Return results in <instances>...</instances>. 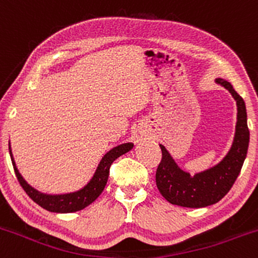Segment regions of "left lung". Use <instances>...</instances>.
Segmentation results:
<instances>
[{"label":"left lung","mask_w":258,"mask_h":258,"mask_svg":"<svg viewBox=\"0 0 258 258\" xmlns=\"http://www.w3.org/2000/svg\"><path fill=\"white\" fill-rule=\"evenodd\" d=\"M215 81L227 89L236 100L237 123L233 142L228 153L217 164L197 172L195 175L183 170L167 148L159 144L162 162L158 165L155 182L160 195L174 206L203 208L215 205L229 192L246 159L249 143L246 104L231 83L221 78L215 79Z\"/></svg>","instance_id":"obj_1"}]
</instances>
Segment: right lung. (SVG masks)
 <instances>
[{
	"instance_id": "obj_1",
	"label": "right lung",
	"mask_w": 258,
	"mask_h": 258,
	"mask_svg": "<svg viewBox=\"0 0 258 258\" xmlns=\"http://www.w3.org/2000/svg\"><path fill=\"white\" fill-rule=\"evenodd\" d=\"M134 144L133 143H124V144H119L116 147L111 148L109 152L104 154L101 160L99 162L98 167H96L95 172H94L93 177L90 178L88 183L84 185L80 189L75 190V192H69V193H58V195H50V193H43L37 190L32 185L25 180L22 177L21 173L17 169V165L15 163L14 155H12L11 150V143H9V149L10 155H11L12 164H14L15 173L19 179L20 184L24 188L25 192L29 195L34 202H36L40 207L43 210L48 211V212H55V213H73L78 212V211L84 210L88 207L89 205L94 202L101 192L105 188L106 182H108L109 177V168H110L111 163L119 158L120 155L125 154L129 150L133 149Z\"/></svg>"
}]
</instances>
